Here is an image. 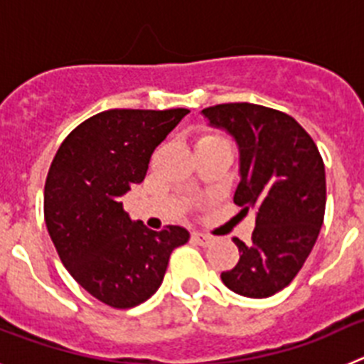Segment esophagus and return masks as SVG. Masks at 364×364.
Returning <instances> with one entry per match:
<instances>
[{
	"instance_id": "34e87169",
	"label": "esophagus",
	"mask_w": 364,
	"mask_h": 364,
	"mask_svg": "<svg viewBox=\"0 0 364 364\" xmlns=\"http://www.w3.org/2000/svg\"><path fill=\"white\" fill-rule=\"evenodd\" d=\"M191 239L195 240V242H197L198 246H210V244L213 242V237H210V235L200 233V231H193Z\"/></svg>"
}]
</instances>
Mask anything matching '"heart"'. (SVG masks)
<instances>
[{"instance_id": "heart-1", "label": "heart", "mask_w": 364, "mask_h": 364, "mask_svg": "<svg viewBox=\"0 0 364 364\" xmlns=\"http://www.w3.org/2000/svg\"><path fill=\"white\" fill-rule=\"evenodd\" d=\"M210 138H217V136H204L202 140H210Z\"/></svg>"}]
</instances>
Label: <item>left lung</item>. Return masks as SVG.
Segmentation results:
<instances>
[{
	"label": "left lung",
	"instance_id": "1",
	"mask_svg": "<svg viewBox=\"0 0 364 364\" xmlns=\"http://www.w3.org/2000/svg\"><path fill=\"white\" fill-rule=\"evenodd\" d=\"M202 117L239 147L233 202L255 211L252 240L233 239L240 259L220 279L244 297H272L294 281L323 226L326 178L319 149L294 118L275 109L222 104L202 109Z\"/></svg>",
	"mask_w": 364,
	"mask_h": 364
}]
</instances>
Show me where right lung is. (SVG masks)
Returning a JSON list of instances; mask_svg holds the SVG:
<instances>
[{"label": "right lung", "instance_id": "right-lung-1", "mask_svg": "<svg viewBox=\"0 0 364 364\" xmlns=\"http://www.w3.org/2000/svg\"><path fill=\"white\" fill-rule=\"evenodd\" d=\"M188 109H111L80 124L58 149L45 182L50 240L67 272L92 297L133 308L159 290L169 255L189 231H153L122 208L131 186L146 178L154 147Z\"/></svg>", "mask_w": 364, "mask_h": 364}]
</instances>
